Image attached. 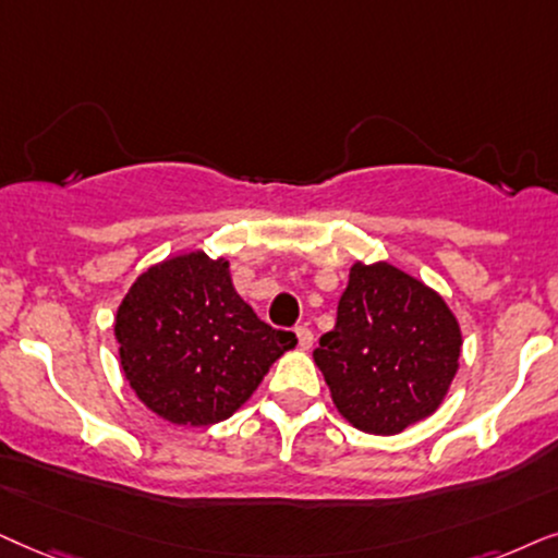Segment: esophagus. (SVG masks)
<instances>
[{"instance_id":"34e87169","label":"esophagus","mask_w":558,"mask_h":558,"mask_svg":"<svg viewBox=\"0 0 558 558\" xmlns=\"http://www.w3.org/2000/svg\"><path fill=\"white\" fill-rule=\"evenodd\" d=\"M295 337H299V347L301 349L314 347V331H311L308 326H299V329H295Z\"/></svg>"}]
</instances>
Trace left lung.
<instances>
[{
  "instance_id": "8db88e82",
  "label": "left lung",
  "mask_w": 558,
  "mask_h": 558,
  "mask_svg": "<svg viewBox=\"0 0 558 558\" xmlns=\"http://www.w3.org/2000/svg\"><path fill=\"white\" fill-rule=\"evenodd\" d=\"M459 349V324L439 293L388 263H356L314 362L339 413L388 436L439 408Z\"/></svg>"
}]
</instances>
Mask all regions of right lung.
I'll return each instance as SVG.
<instances>
[{
  "instance_id": "obj_1",
  "label": "right lung",
  "mask_w": 558,
  "mask_h": 558,
  "mask_svg": "<svg viewBox=\"0 0 558 558\" xmlns=\"http://www.w3.org/2000/svg\"><path fill=\"white\" fill-rule=\"evenodd\" d=\"M124 377L178 426L225 421L295 344L236 295L229 263L191 252L140 275L117 311Z\"/></svg>"
}]
</instances>
